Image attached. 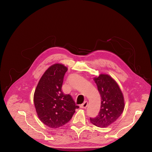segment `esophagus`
<instances>
[{"instance_id":"obj_1","label":"esophagus","mask_w":152,"mask_h":152,"mask_svg":"<svg viewBox=\"0 0 152 152\" xmlns=\"http://www.w3.org/2000/svg\"><path fill=\"white\" fill-rule=\"evenodd\" d=\"M88 105V102H85L83 104H82L80 106V108H83V109H86Z\"/></svg>"}]
</instances>
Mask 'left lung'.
I'll return each mask as SVG.
<instances>
[{
    "mask_svg": "<svg viewBox=\"0 0 152 152\" xmlns=\"http://www.w3.org/2000/svg\"><path fill=\"white\" fill-rule=\"evenodd\" d=\"M101 95V107L98 115L90 118L94 125L105 128L114 123L123 113L125 103L123 94L115 80L107 75L94 78Z\"/></svg>",
    "mask_w": 152,
    "mask_h": 152,
    "instance_id": "left-lung-1",
    "label": "left lung"
}]
</instances>
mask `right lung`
<instances>
[{
	"instance_id": "obj_1",
	"label": "right lung",
	"mask_w": 152,
	"mask_h": 152,
	"mask_svg": "<svg viewBox=\"0 0 152 152\" xmlns=\"http://www.w3.org/2000/svg\"><path fill=\"white\" fill-rule=\"evenodd\" d=\"M68 70L62 64L50 66L39 80L34 101L37 115L48 126L57 128L68 123L79 108L70 95L62 90L64 77Z\"/></svg>"
}]
</instances>
